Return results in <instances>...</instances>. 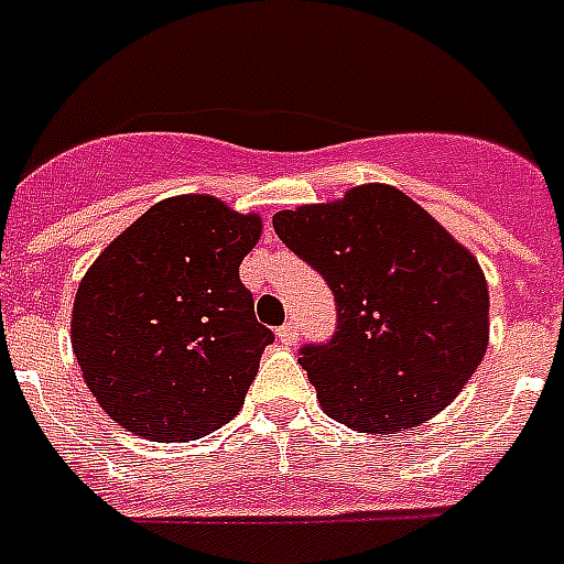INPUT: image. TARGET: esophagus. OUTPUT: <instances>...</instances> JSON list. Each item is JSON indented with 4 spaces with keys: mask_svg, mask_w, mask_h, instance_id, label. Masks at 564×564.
I'll return each mask as SVG.
<instances>
[{
    "mask_svg": "<svg viewBox=\"0 0 564 564\" xmlns=\"http://www.w3.org/2000/svg\"><path fill=\"white\" fill-rule=\"evenodd\" d=\"M278 343H281V345H295V343H299V327L292 325V322H286V325L278 327Z\"/></svg>",
    "mask_w": 564,
    "mask_h": 564,
    "instance_id": "1",
    "label": "esophagus"
}]
</instances>
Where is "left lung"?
Wrapping results in <instances>:
<instances>
[{
  "label": "left lung",
  "mask_w": 564,
  "mask_h": 564,
  "mask_svg": "<svg viewBox=\"0 0 564 564\" xmlns=\"http://www.w3.org/2000/svg\"><path fill=\"white\" fill-rule=\"evenodd\" d=\"M272 225L334 292V336L299 357L330 419L394 433L463 392L489 345V286L424 207L362 184L339 202L274 213Z\"/></svg>",
  "instance_id": "1"
}]
</instances>
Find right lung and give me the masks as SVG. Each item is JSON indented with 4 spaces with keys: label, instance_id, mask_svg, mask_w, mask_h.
Wrapping results in <instances>:
<instances>
[{
    "label": "right lung",
    "instance_id": "1",
    "mask_svg": "<svg viewBox=\"0 0 564 564\" xmlns=\"http://www.w3.org/2000/svg\"><path fill=\"white\" fill-rule=\"evenodd\" d=\"M260 230L213 195H175L96 257L75 292L73 351L117 424L193 442L237 415L274 339L239 281Z\"/></svg>",
    "mask_w": 564,
    "mask_h": 564
}]
</instances>
